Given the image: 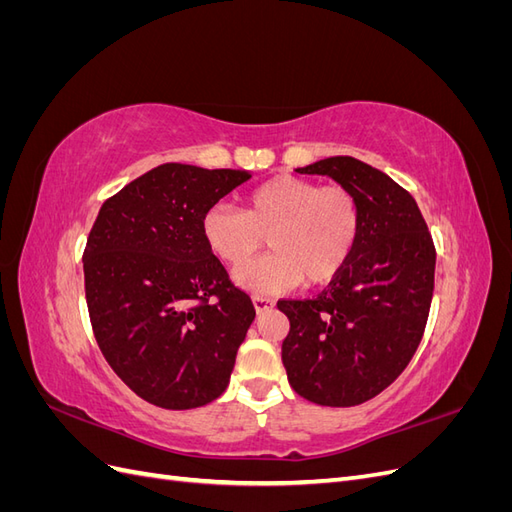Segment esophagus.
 Wrapping results in <instances>:
<instances>
[{
    "mask_svg": "<svg viewBox=\"0 0 512 512\" xmlns=\"http://www.w3.org/2000/svg\"><path fill=\"white\" fill-rule=\"evenodd\" d=\"M252 301H254V307H256L258 314L260 312H269V309H273V299H269V297H260V294H256Z\"/></svg>",
    "mask_w": 512,
    "mask_h": 512,
    "instance_id": "obj_1",
    "label": "esophagus"
}]
</instances>
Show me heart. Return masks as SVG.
<instances>
[{"label":"heart","instance_id":"b5f03b06","mask_svg":"<svg viewBox=\"0 0 512 512\" xmlns=\"http://www.w3.org/2000/svg\"><path fill=\"white\" fill-rule=\"evenodd\" d=\"M361 205L342 183L277 175L243 198V211L224 203L205 211L200 232L211 254L240 269L269 238L274 252L237 273V282L258 294L322 286L342 273L359 245Z\"/></svg>","mask_w":512,"mask_h":512}]
</instances>
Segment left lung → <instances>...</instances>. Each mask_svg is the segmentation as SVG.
Listing matches in <instances>:
<instances>
[{
    "label": "left lung",
    "mask_w": 512,
    "mask_h": 512,
    "mask_svg": "<svg viewBox=\"0 0 512 512\" xmlns=\"http://www.w3.org/2000/svg\"><path fill=\"white\" fill-rule=\"evenodd\" d=\"M329 175L361 205V237L314 299H282L290 320L282 361L290 386L320 406H359L393 384L421 344L433 297L436 245L408 190L350 156L297 168Z\"/></svg>",
    "instance_id": "8db88e82"
}]
</instances>
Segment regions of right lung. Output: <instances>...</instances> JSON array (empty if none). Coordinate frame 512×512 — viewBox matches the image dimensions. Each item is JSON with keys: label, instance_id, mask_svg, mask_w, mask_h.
<instances>
[{"label": "right lung", "instance_id": "1", "mask_svg": "<svg viewBox=\"0 0 512 512\" xmlns=\"http://www.w3.org/2000/svg\"><path fill=\"white\" fill-rule=\"evenodd\" d=\"M252 175L168 162L104 200L83 252L91 329L108 365L153 406L218 399L256 316L200 222Z\"/></svg>", "mask_w": 512, "mask_h": 512}]
</instances>
